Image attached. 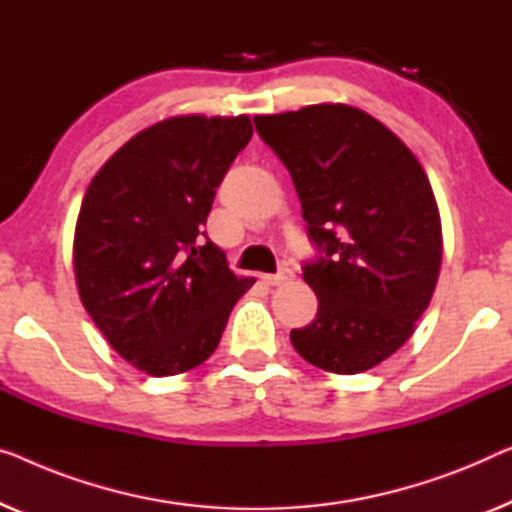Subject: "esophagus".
<instances>
[{"mask_svg": "<svg viewBox=\"0 0 512 512\" xmlns=\"http://www.w3.org/2000/svg\"><path fill=\"white\" fill-rule=\"evenodd\" d=\"M292 278H294V271L289 269V266H282L278 273H264V276H262L266 285H282V282H287Z\"/></svg>", "mask_w": 512, "mask_h": 512, "instance_id": "34e87169", "label": "esophagus"}]
</instances>
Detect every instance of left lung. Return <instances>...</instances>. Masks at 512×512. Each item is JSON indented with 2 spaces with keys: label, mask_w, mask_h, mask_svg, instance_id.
<instances>
[{
  "label": "left lung",
  "mask_w": 512,
  "mask_h": 512,
  "mask_svg": "<svg viewBox=\"0 0 512 512\" xmlns=\"http://www.w3.org/2000/svg\"><path fill=\"white\" fill-rule=\"evenodd\" d=\"M292 174L317 262L303 266L317 317L289 340L335 375L375 368L411 338L439 280L444 236L430 179L398 135L342 103L259 114Z\"/></svg>",
  "instance_id": "left-lung-1"
}]
</instances>
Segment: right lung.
Wrapping results in <instances>:
<instances>
[{"instance_id": "1", "label": "right lung", "mask_w": 512, "mask_h": 512, "mask_svg": "<svg viewBox=\"0 0 512 512\" xmlns=\"http://www.w3.org/2000/svg\"><path fill=\"white\" fill-rule=\"evenodd\" d=\"M250 137L248 114L163 119L114 151L82 197L73 239L80 301L114 352L151 377L207 361L253 287L202 232Z\"/></svg>"}]
</instances>
